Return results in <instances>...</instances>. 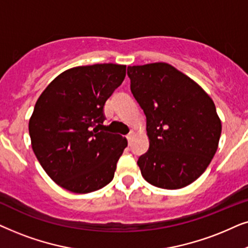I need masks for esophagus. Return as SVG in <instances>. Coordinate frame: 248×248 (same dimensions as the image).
Returning a JSON list of instances; mask_svg holds the SVG:
<instances>
[{
  "instance_id": "1",
  "label": "esophagus",
  "mask_w": 248,
  "mask_h": 248,
  "mask_svg": "<svg viewBox=\"0 0 248 248\" xmlns=\"http://www.w3.org/2000/svg\"><path fill=\"white\" fill-rule=\"evenodd\" d=\"M134 135H135V133H134V131H130V133H129V135H128V136H127L128 143H129V144H130V141H131V140H133V138H134Z\"/></svg>"
}]
</instances>
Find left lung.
I'll list each match as a JSON object with an SVG mask.
<instances>
[{
  "label": "left lung",
  "mask_w": 248,
  "mask_h": 248,
  "mask_svg": "<svg viewBox=\"0 0 248 248\" xmlns=\"http://www.w3.org/2000/svg\"><path fill=\"white\" fill-rule=\"evenodd\" d=\"M130 90L146 115L150 147L138 158L141 176L164 189L194 183L217 150L221 120L201 86L169 63L128 67Z\"/></svg>",
  "instance_id": "8db88e82"
}]
</instances>
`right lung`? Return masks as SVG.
Here are the masks:
<instances>
[{
    "mask_svg": "<svg viewBox=\"0 0 248 248\" xmlns=\"http://www.w3.org/2000/svg\"><path fill=\"white\" fill-rule=\"evenodd\" d=\"M126 77V65L68 69L49 82L29 119L32 151L48 177L64 189L86 194L114 177L127 140L103 130V108Z\"/></svg>",
    "mask_w": 248,
    "mask_h": 248,
    "instance_id": "right-lung-1",
    "label": "right lung"
}]
</instances>
